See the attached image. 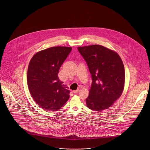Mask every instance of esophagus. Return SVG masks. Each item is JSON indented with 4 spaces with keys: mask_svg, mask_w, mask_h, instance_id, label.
I'll return each instance as SVG.
<instances>
[{
    "mask_svg": "<svg viewBox=\"0 0 150 150\" xmlns=\"http://www.w3.org/2000/svg\"><path fill=\"white\" fill-rule=\"evenodd\" d=\"M80 92V90L79 89H77L76 90H75V91H73V92L74 93H79Z\"/></svg>",
    "mask_w": 150,
    "mask_h": 150,
    "instance_id": "34e87169",
    "label": "esophagus"
}]
</instances>
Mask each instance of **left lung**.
Segmentation results:
<instances>
[{
  "mask_svg": "<svg viewBox=\"0 0 150 150\" xmlns=\"http://www.w3.org/2000/svg\"><path fill=\"white\" fill-rule=\"evenodd\" d=\"M92 76L87 107L94 111L108 109L121 96L125 84V70L118 53L98 45L79 47Z\"/></svg>",
  "mask_w": 150,
  "mask_h": 150,
  "instance_id": "left-lung-1",
  "label": "left lung"
}]
</instances>
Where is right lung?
I'll return each mask as SVG.
<instances>
[{"mask_svg":"<svg viewBox=\"0 0 150 150\" xmlns=\"http://www.w3.org/2000/svg\"><path fill=\"white\" fill-rule=\"evenodd\" d=\"M72 50L69 47H53L36 53L27 70V84L37 105L47 110H57L69 98L70 91L59 80V69Z\"/></svg>","mask_w":150,"mask_h":150,"instance_id":"add662e5","label":"right lung"}]
</instances>
